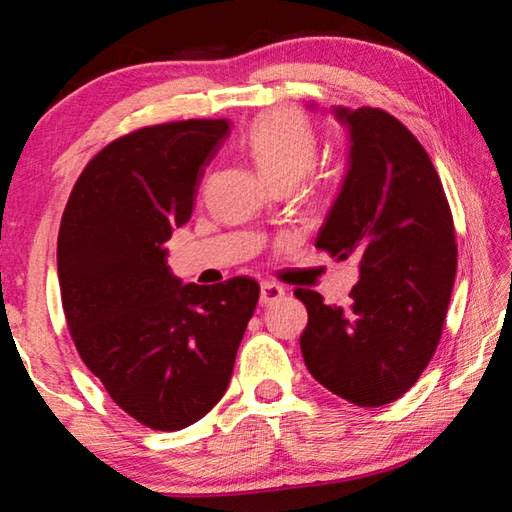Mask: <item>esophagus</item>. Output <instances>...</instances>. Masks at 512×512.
<instances>
[{
  "instance_id": "1",
  "label": "esophagus",
  "mask_w": 512,
  "mask_h": 512,
  "mask_svg": "<svg viewBox=\"0 0 512 512\" xmlns=\"http://www.w3.org/2000/svg\"><path fill=\"white\" fill-rule=\"evenodd\" d=\"M284 298V287L277 282H262V291H259V302L262 305H271V302H277Z\"/></svg>"
}]
</instances>
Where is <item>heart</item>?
Segmentation results:
<instances>
[{
	"instance_id": "obj_1",
	"label": "heart",
	"mask_w": 512,
	"mask_h": 512,
	"mask_svg": "<svg viewBox=\"0 0 512 512\" xmlns=\"http://www.w3.org/2000/svg\"><path fill=\"white\" fill-rule=\"evenodd\" d=\"M244 144L259 171L277 185L298 183L318 153V137L305 115L282 108L250 124Z\"/></svg>"
}]
</instances>
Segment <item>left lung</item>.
<instances>
[{
    "label": "left lung",
    "mask_w": 512,
    "mask_h": 512,
    "mask_svg": "<svg viewBox=\"0 0 512 512\" xmlns=\"http://www.w3.org/2000/svg\"><path fill=\"white\" fill-rule=\"evenodd\" d=\"M350 128V169L316 248L359 259L348 307L296 289L309 323L305 366L357 406L402 397L429 366L456 277V235L443 183L400 119L379 108H334Z\"/></svg>",
    "instance_id": "obj_1"
}]
</instances>
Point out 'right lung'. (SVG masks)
I'll use <instances>...</instances> for the list:
<instances>
[{"instance_id": "1", "label": "right lung", "mask_w": 512, "mask_h": 512, "mask_svg": "<svg viewBox=\"0 0 512 512\" xmlns=\"http://www.w3.org/2000/svg\"><path fill=\"white\" fill-rule=\"evenodd\" d=\"M230 126L187 119L117 137L69 194L58 280L76 350L131 418L185 429L221 400L259 284H183L167 266L173 228L189 221L205 167Z\"/></svg>"}]
</instances>
